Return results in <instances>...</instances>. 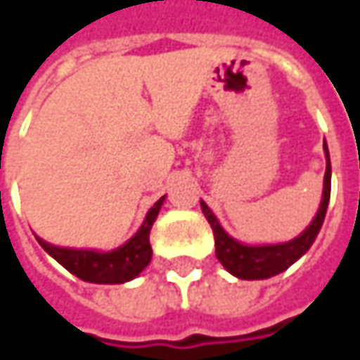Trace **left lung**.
<instances>
[{
    "label": "left lung",
    "mask_w": 360,
    "mask_h": 360,
    "mask_svg": "<svg viewBox=\"0 0 360 360\" xmlns=\"http://www.w3.org/2000/svg\"><path fill=\"white\" fill-rule=\"evenodd\" d=\"M325 156H327V169H325L323 179V198H321V206L313 219V223L294 240L285 242V244H271V246H246L240 244L238 240H233L217 221V217L212 214V210L206 206V202H200L202 212L206 217V221L212 227L214 233V246H217V258L221 260V264L236 277L240 279H266L273 275H279L281 271H285L290 264H294L304 252L309 250L323 225L325 212H327V204H329V191H331V165H329V152L327 146L323 143Z\"/></svg>",
    "instance_id": "1"
}]
</instances>
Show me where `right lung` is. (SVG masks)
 <instances>
[{
	"label": "right lung",
	"mask_w": 360,
	"mask_h": 360,
	"mask_svg": "<svg viewBox=\"0 0 360 360\" xmlns=\"http://www.w3.org/2000/svg\"><path fill=\"white\" fill-rule=\"evenodd\" d=\"M165 198H160L150 212L146 214L143 225L139 231L124 242L120 248L110 252L96 250H75V248H58L41 238L37 242L51 258H56L64 269L89 283H124L135 279L152 260V246H150V229L160 212Z\"/></svg>",
	"instance_id": "right-lung-1"
}]
</instances>
